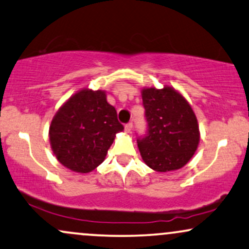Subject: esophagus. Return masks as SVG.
<instances>
[{"label": "esophagus", "mask_w": 249, "mask_h": 249, "mask_svg": "<svg viewBox=\"0 0 249 249\" xmlns=\"http://www.w3.org/2000/svg\"><path fill=\"white\" fill-rule=\"evenodd\" d=\"M132 126H133L132 123H127V124L125 125V132H126V133H130V132H131V130H132Z\"/></svg>", "instance_id": "obj_1"}]
</instances>
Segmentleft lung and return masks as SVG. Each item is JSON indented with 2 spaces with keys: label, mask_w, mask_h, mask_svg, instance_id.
<instances>
[{
  "label": "left lung",
  "mask_w": 249,
  "mask_h": 249,
  "mask_svg": "<svg viewBox=\"0 0 249 249\" xmlns=\"http://www.w3.org/2000/svg\"><path fill=\"white\" fill-rule=\"evenodd\" d=\"M147 132L137 139L149 168L170 172L193 158L199 142L197 118L187 100L172 87L142 89Z\"/></svg>",
  "instance_id": "left-lung-1"
}]
</instances>
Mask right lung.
<instances>
[{
    "label": "right lung",
    "mask_w": 249,
    "mask_h": 249,
    "mask_svg": "<svg viewBox=\"0 0 249 249\" xmlns=\"http://www.w3.org/2000/svg\"><path fill=\"white\" fill-rule=\"evenodd\" d=\"M123 130L106 92L83 89L55 113L50 126L51 146L65 167L89 173L103 162L116 133Z\"/></svg>",
    "instance_id": "1"
}]
</instances>
